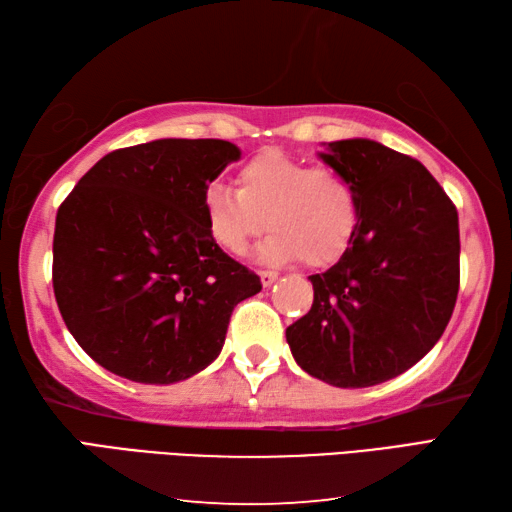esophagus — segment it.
Instances as JSON below:
<instances>
[{
  "label": "esophagus",
  "instance_id": "1",
  "mask_svg": "<svg viewBox=\"0 0 512 512\" xmlns=\"http://www.w3.org/2000/svg\"><path fill=\"white\" fill-rule=\"evenodd\" d=\"M258 274H260V283H263V287H271V285L276 283V278H278L276 271H267V269L258 271Z\"/></svg>",
  "mask_w": 512,
  "mask_h": 512
}]
</instances>
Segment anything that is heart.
Masks as SVG:
<instances>
[{
	"instance_id": "b5f03b06",
	"label": "heart",
	"mask_w": 512,
	"mask_h": 512,
	"mask_svg": "<svg viewBox=\"0 0 512 512\" xmlns=\"http://www.w3.org/2000/svg\"><path fill=\"white\" fill-rule=\"evenodd\" d=\"M207 234L232 256H243L252 238L263 263L325 267L349 247L360 205L353 183L333 168H311L283 152H263L236 172V190L214 183L203 194Z\"/></svg>"
}]
</instances>
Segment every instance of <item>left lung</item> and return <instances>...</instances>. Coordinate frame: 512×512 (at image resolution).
I'll return each instance as SVG.
<instances>
[{
	"instance_id": "obj_1",
	"label": "left lung",
	"mask_w": 512,
	"mask_h": 512,
	"mask_svg": "<svg viewBox=\"0 0 512 512\" xmlns=\"http://www.w3.org/2000/svg\"><path fill=\"white\" fill-rule=\"evenodd\" d=\"M322 145L318 159L356 187L360 216L338 263L309 276L314 305L287 342L311 378L364 389L411 369L442 338L460 289V223L420 161L371 139Z\"/></svg>"
}]
</instances>
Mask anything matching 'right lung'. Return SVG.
<instances>
[{
	"instance_id": "1",
	"label": "right lung",
	"mask_w": 512,
	"mask_h": 512,
	"mask_svg": "<svg viewBox=\"0 0 512 512\" xmlns=\"http://www.w3.org/2000/svg\"><path fill=\"white\" fill-rule=\"evenodd\" d=\"M238 145L156 139L103 156L61 203L52 287L72 338L125 380L174 384L218 358L260 278L207 234L203 194Z\"/></svg>"
}]
</instances>
